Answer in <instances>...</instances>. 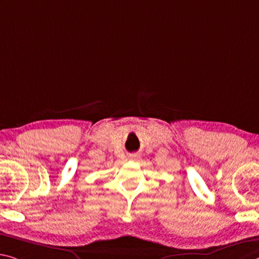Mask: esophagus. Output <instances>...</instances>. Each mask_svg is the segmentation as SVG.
Wrapping results in <instances>:
<instances>
[{
  "mask_svg": "<svg viewBox=\"0 0 259 259\" xmlns=\"http://www.w3.org/2000/svg\"><path fill=\"white\" fill-rule=\"evenodd\" d=\"M139 158V155L138 154H133V155H130V159L131 160H137Z\"/></svg>",
  "mask_w": 259,
  "mask_h": 259,
  "instance_id": "34e87169",
  "label": "esophagus"
}]
</instances>
